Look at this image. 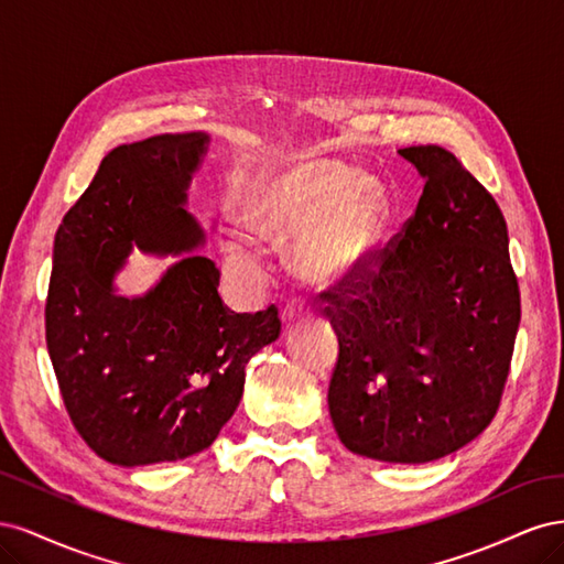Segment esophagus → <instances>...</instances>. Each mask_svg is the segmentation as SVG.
Masks as SVG:
<instances>
[{"mask_svg": "<svg viewBox=\"0 0 564 564\" xmlns=\"http://www.w3.org/2000/svg\"><path fill=\"white\" fill-rule=\"evenodd\" d=\"M308 315L311 313H308V308H305L303 303L292 301V303H286V308L282 311V322H284V327H292V324H296L299 319L308 317Z\"/></svg>", "mask_w": 564, "mask_h": 564, "instance_id": "esophagus-1", "label": "esophagus"}]
</instances>
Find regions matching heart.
<instances>
[{
	"instance_id": "heart-1",
	"label": "heart",
	"mask_w": 564,
	"mask_h": 564,
	"mask_svg": "<svg viewBox=\"0 0 564 564\" xmlns=\"http://www.w3.org/2000/svg\"><path fill=\"white\" fill-rule=\"evenodd\" d=\"M240 224L268 242L294 235L292 259L301 278L315 284H344L377 263L388 207L381 187L334 162L268 166L253 174L240 199ZM232 280L263 278V256L247 235L224 242Z\"/></svg>"
}]
</instances>
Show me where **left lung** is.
Listing matches in <instances>:
<instances>
[{
  "label": "left lung",
  "mask_w": 564,
  "mask_h": 564,
  "mask_svg": "<svg viewBox=\"0 0 564 564\" xmlns=\"http://www.w3.org/2000/svg\"><path fill=\"white\" fill-rule=\"evenodd\" d=\"M423 176L414 216L377 270L322 292L338 336L329 414L340 442L388 464H429L497 414L520 327L506 218L440 145L398 150Z\"/></svg>",
  "instance_id": "1"
}]
</instances>
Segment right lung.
<instances>
[{
    "instance_id": "right-lung-1",
    "label": "right lung",
    "mask_w": 564,
    "mask_h": 564,
    "mask_svg": "<svg viewBox=\"0 0 564 564\" xmlns=\"http://www.w3.org/2000/svg\"><path fill=\"white\" fill-rule=\"evenodd\" d=\"M209 135L119 145L63 216L46 296V348L77 433L117 466L199 454L230 421L251 357L278 340L270 305L232 313L197 220L183 209ZM133 246L188 256L143 297L113 294Z\"/></svg>"
}]
</instances>
